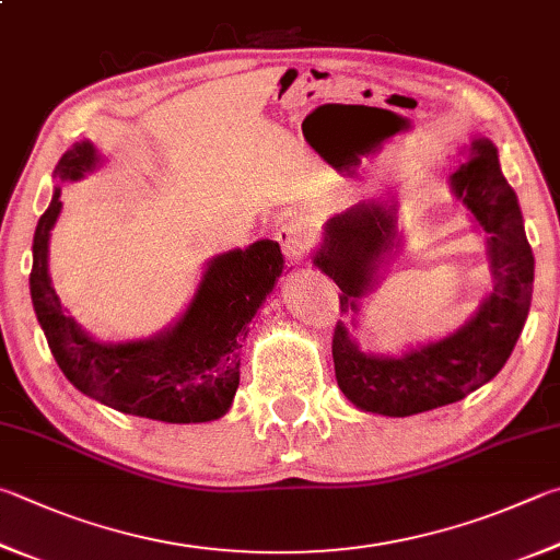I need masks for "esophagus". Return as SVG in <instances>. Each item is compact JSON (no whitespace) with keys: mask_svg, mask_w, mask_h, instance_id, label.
<instances>
[{"mask_svg":"<svg viewBox=\"0 0 560 560\" xmlns=\"http://www.w3.org/2000/svg\"><path fill=\"white\" fill-rule=\"evenodd\" d=\"M277 240L283 252V259H287L291 267H299V264L306 259L308 252V240L306 232L299 225V222H287V225L277 230Z\"/></svg>","mask_w":560,"mask_h":560,"instance_id":"obj_1","label":"esophagus"}]
</instances>
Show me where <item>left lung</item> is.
Returning <instances> with one entry per match:
<instances>
[{"instance_id":"obj_1","label":"left lung","mask_w":560,"mask_h":560,"mask_svg":"<svg viewBox=\"0 0 560 560\" xmlns=\"http://www.w3.org/2000/svg\"><path fill=\"white\" fill-rule=\"evenodd\" d=\"M448 178L455 200L482 232L492 291L460 328L404 350L382 354L362 350L345 323L335 325L332 362L340 392L360 411L413 416L465 399L510 360L524 330L534 289V254L526 242L516 192L506 183L497 147L475 137ZM404 249L396 202L360 200L323 225L313 264L338 283L340 311L358 328L362 303L380 287L386 267Z\"/></svg>"}]
</instances>
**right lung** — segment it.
Returning a JSON list of instances; mask_svg holds the SVG:
<instances>
[{
  "label": "right lung",
  "mask_w": 560,
  "mask_h": 560,
  "mask_svg": "<svg viewBox=\"0 0 560 560\" xmlns=\"http://www.w3.org/2000/svg\"><path fill=\"white\" fill-rule=\"evenodd\" d=\"M100 164L103 154L90 139L60 156L54 198L34 232L28 287L48 348L68 382L109 409L164 423L215 421L235 401L247 325L283 271L279 242L257 240L208 259L186 311L151 338L97 340L60 306L48 273V242L63 208L60 186L85 178Z\"/></svg>",
  "instance_id": "obj_1"
}]
</instances>
